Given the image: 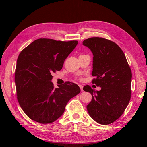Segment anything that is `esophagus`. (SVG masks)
<instances>
[{
    "instance_id": "1",
    "label": "esophagus",
    "mask_w": 147,
    "mask_h": 147,
    "mask_svg": "<svg viewBox=\"0 0 147 147\" xmlns=\"http://www.w3.org/2000/svg\"><path fill=\"white\" fill-rule=\"evenodd\" d=\"M79 87H80V89H81V91L82 92L83 91V86L82 85H81V84H79Z\"/></svg>"
}]
</instances>
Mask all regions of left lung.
<instances>
[{
	"mask_svg": "<svg viewBox=\"0 0 147 147\" xmlns=\"http://www.w3.org/2000/svg\"><path fill=\"white\" fill-rule=\"evenodd\" d=\"M83 45L93 53L92 80L97 86L95 90L89 85L83 90L92 98L86 108L90 116L101 125H109L117 120L131 98L132 71L125 53L114 42L101 37H91Z\"/></svg>",
	"mask_w": 147,
	"mask_h": 147,
	"instance_id": "8db88e82",
	"label": "left lung"
}]
</instances>
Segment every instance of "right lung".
I'll return each mask as SVG.
<instances>
[{
    "mask_svg": "<svg viewBox=\"0 0 147 147\" xmlns=\"http://www.w3.org/2000/svg\"><path fill=\"white\" fill-rule=\"evenodd\" d=\"M78 43L38 38L20 53L15 86L18 102L30 119L42 124L55 121L64 113L69 100L80 93L74 83L67 82L55 88L51 82L52 73L61 70Z\"/></svg>",
    "mask_w": 147,
    "mask_h": 147,
    "instance_id": "obj_1",
    "label": "right lung"
}]
</instances>
